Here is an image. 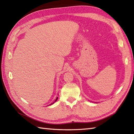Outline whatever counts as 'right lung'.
Returning a JSON list of instances; mask_svg holds the SVG:
<instances>
[{
    "label": "right lung",
    "mask_w": 134,
    "mask_h": 134,
    "mask_svg": "<svg viewBox=\"0 0 134 134\" xmlns=\"http://www.w3.org/2000/svg\"><path fill=\"white\" fill-rule=\"evenodd\" d=\"M57 99H58V97H57V98H56V100L55 101V102H56V100H57ZM53 102V103H52V104H51V105H52V104H53V103H54V102Z\"/></svg>",
    "instance_id": "1"
}]
</instances>
